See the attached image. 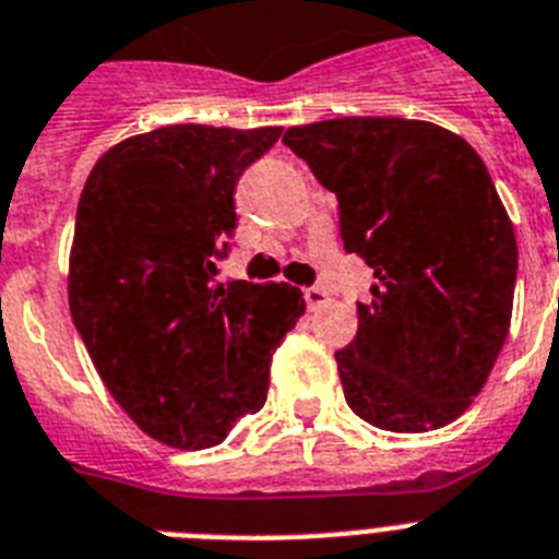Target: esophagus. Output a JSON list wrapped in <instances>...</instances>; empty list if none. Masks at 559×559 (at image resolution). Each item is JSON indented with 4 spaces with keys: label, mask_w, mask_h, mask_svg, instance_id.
I'll list each match as a JSON object with an SVG mask.
<instances>
[{
    "label": "esophagus",
    "mask_w": 559,
    "mask_h": 559,
    "mask_svg": "<svg viewBox=\"0 0 559 559\" xmlns=\"http://www.w3.org/2000/svg\"><path fill=\"white\" fill-rule=\"evenodd\" d=\"M304 298H307L309 309H320L329 300V295L326 289H320V286H307V289H304Z\"/></svg>",
    "instance_id": "esophagus-1"
}]
</instances>
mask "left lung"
Listing matches in <instances>:
<instances>
[{"label":"left lung","mask_w":559,"mask_h":559,"mask_svg":"<svg viewBox=\"0 0 559 559\" xmlns=\"http://www.w3.org/2000/svg\"><path fill=\"white\" fill-rule=\"evenodd\" d=\"M284 145L337 197L343 247L377 278L334 354L348 407L391 433L459 419L501 354L518 278L487 165L459 134L405 118L293 126Z\"/></svg>","instance_id":"obj_1"}]
</instances>
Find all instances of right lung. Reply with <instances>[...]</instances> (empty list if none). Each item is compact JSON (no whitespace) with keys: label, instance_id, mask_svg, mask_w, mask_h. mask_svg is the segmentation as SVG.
Listing matches in <instances>:
<instances>
[{"label":"right lung","instance_id":"right-lung-1","mask_svg":"<svg viewBox=\"0 0 559 559\" xmlns=\"http://www.w3.org/2000/svg\"><path fill=\"white\" fill-rule=\"evenodd\" d=\"M278 138L163 126L109 148L78 202L72 323L109 394L171 448H213L264 407L273 352L307 309L298 286L216 281L236 186Z\"/></svg>","mask_w":559,"mask_h":559}]
</instances>
